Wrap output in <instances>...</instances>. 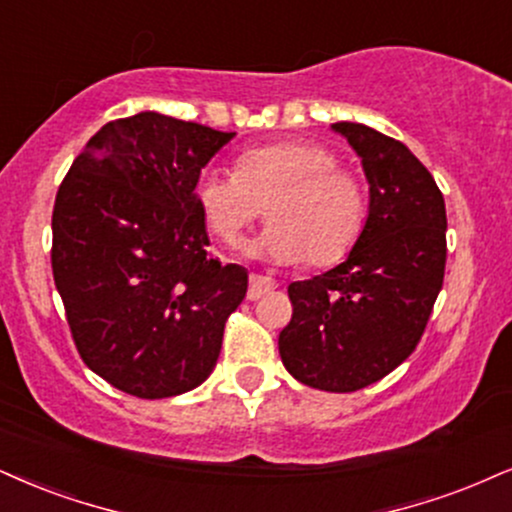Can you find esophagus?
I'll list each match as a JSON object with an SVG mask.
<instances>
[{"instance_id":"1","label":"esophagus","mask_w":512,"mask_h":512,"mask_svg":"<svg viewBox=\"0 0 512 512\" xmlns=\"http://www.w3.org/2000/svg\"><path fill=\"white\" fill-rule=\"evenodd\" d=\"M273 289H277V282L273 280V277L254 273L249 277V292H246V299L256 301V299H261V296L273 292Z\"/></svg>"}]
</instances>
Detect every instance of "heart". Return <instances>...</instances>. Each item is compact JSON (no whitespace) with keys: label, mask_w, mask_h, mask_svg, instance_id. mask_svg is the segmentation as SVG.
Listing matches in <instances>:
<instances>
[{"label":"heart","mask_w":512,"mask_h":512,"mask_svg":"<svg viewBox=\"0 0 512 512\" xmlns=\"http://www.w3.org/2000/svg\"><path fill=\"white\" fill-rule=\"evenodd\" d=\"M194 204L208 232L230 246L242 242L266 206L270 227L246 251L280 266L304 258L315 268L332 266L349 254L365 225L361 180L313 142L244 149L235 173L204 168L194 182Z\"/></svg>","instance_id":"heart-1"}]
</instances>
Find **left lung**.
<instances>
[{"mask_svg":"<svg viewBox=\"0 0 512 512\" xmlns=\"http://www.w3.org/2000/svg\"><path fill=\"white\" fill-rule=\"evenodd\" d=\"M332 130L361 159L368 218L337 268L289 285L294 313L277 346L294 380L346 394L382 380L418 346L444 285L446 206L406 144L363 123Z\"/></svg>","mask_w":512,"mask_h":512,"instance_id":"obj_1","label":"left lung"}]
</instances>
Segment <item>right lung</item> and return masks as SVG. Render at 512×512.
Wrapping results in <instances>:
<instances>
[{
	"instance_id": "add662e5",
	"label": "right lung",
	"mask_w": 512,
	"mask_h": 512,
	"mask_svg": "<svg viewBox=\"0 0 512 512\" xmlns=\"http://www.w3.org/2000/svg\"><path fill=\"white\" fill-rule=\"evenodd\" d=\"M235 132L142 111L106 123L56 194L52 270L87 368L166 399L216 368L249 275L206 251L194 182Z\"/></svg>"
}]
</instances>
